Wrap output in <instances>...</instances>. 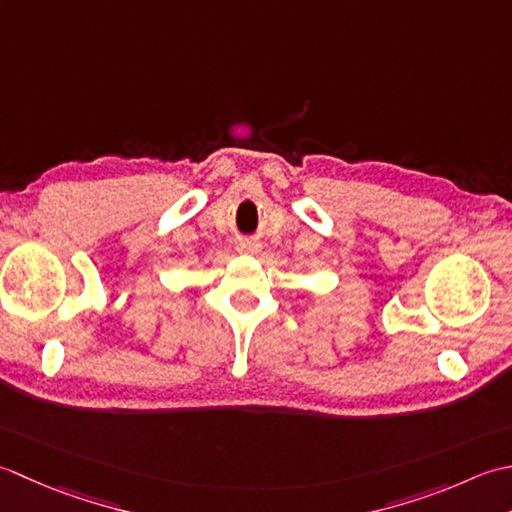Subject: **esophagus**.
<instances>
[{
  "label": "esophagus",
  "instance_id": "obj_1",
  "mask_svg": "<svg viewBox=\"0 0 512 512\" xmlns=\"http://www.w3.org/2000/svg\"><path fill=\"white\" fill-rule=\"evenodd\" d=\"M238 254H245V256H258L260 249H263V245H260L258 241H254V238H245V241L238 243Z\"/></svg>",
  "mask_w": 512,
  "mask_h": 512
}]
</instances>
